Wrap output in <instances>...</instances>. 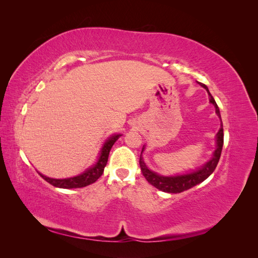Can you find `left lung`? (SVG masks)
Here are the masks:
<instances>
[{
	"label": "left lung",
	"instance_id": "1",
	"mask_svg": "<svg viewBox=\"0 0 258 258\" xmlns=\"http://www.w3.org/2000/svg\"><path fill=\"white\" fill-rule=\"evenodd\" d=\"M200 85L208 91L210 96V102L214 105L215 112L217 116L221 118L220 108H218L214 98L211 96V93L205 84L200 83ZM223 144H224V131H223V123H221V128L216 135V150L213 153L212 158H211L205 166H202L198 170L192 171V172H189V173L175 175V176L159 175L156 172H153V171H151L146 167L142 156H140V167H141V171L144 177L146 178V181L150 184H152L153 186H155L156 188L165 192L178 194L191 188V187L196 186L197 184H200L201 182H204L206 178H208L211 174L213 173V171L215 170L218 160H220V157H221ZM143 151H144V147L142 148V152Z\"/></svg>",
	"mask_w": 258,
	"mask_h": 258
}]
</instances>
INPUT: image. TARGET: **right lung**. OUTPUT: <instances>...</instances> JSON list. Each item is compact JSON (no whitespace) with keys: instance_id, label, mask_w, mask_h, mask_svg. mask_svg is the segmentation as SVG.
<instances>
[{"instance_id":"right-lung-1","label":"right lung","mask_w":258,"mask_h":258,"mask_svg":"<svg viewBox=\"0 0 258 258\" xmlns=\"http://www.w3.org/2000/svg\"><path fill=\"white\" fill-rule=\"evenodd\" d=\"M120 136L121 135H114L111 138H108L105 141L104 145L102 146V148H101L99 159L96 162V165L91 166L90 168L86 170L84 173L80 175L69 177V178H51V177L43 175L40 172H38V174H40L46 182H48L54 187H59V188H81V187H85L95 183L97 179L102 175L104 167L107 163L108 154H110L111 148Z\"/></svg>"}]
</instances>
